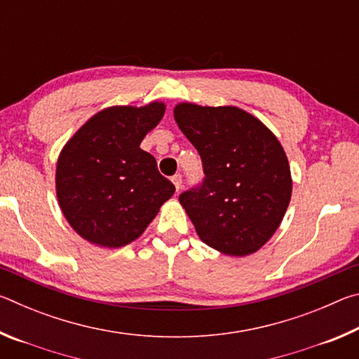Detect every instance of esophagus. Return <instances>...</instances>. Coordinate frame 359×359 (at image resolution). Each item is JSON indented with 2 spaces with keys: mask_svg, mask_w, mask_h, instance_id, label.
<instances>
[{
  "mask_svg": "<svg viewBox=\"0 0 359 359\" xmlns=\"http://www.w3.org/2000/svg\"><path fill=\"white\" fill-rule=\"evenodd\" d=\"M172 184H174V187H175V190H180L182 188V175L180 174H175V175H172Z\"/></svg>",
  "mask_w": 359,
  "mask_h": 359,
  "instance_id": "1",
  "label": "esophagus"
}]
</instances>
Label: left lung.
<instances>
[{"label":"left lung","instance_id":"1","mask_svg":"<svg viewBox=\"0 0 359 359\" xmlns=\"http://www.w3.org/2000/svg\"><path fill=\"white\" fill-rule=\"evenodd\" d=\"M179 128L198 150L204 179L179 201L209 247L245 257L282 223L291 198L288 158L277 137L234 106L174 109Z\"/></svg>","mask_w":359,"mask_h":359}]
</instances>
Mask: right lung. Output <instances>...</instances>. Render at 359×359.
<instances>
[{
  "instance_id": "obj_1",
  "label": "right lung",
  "mask_w": 359,
  "mask_h": 359,
  "mask_svg": "<svg viewBox=\"0 0 359 359\" xmlns=\"http://www.w3.org/2000/svg\"><path fill=\"white\" fill-rule=\"evenodd\" d=\"M165 114L163 102L115 106L93 115L57 163V196L66 220L92 244L117 248L144 233L175 191L142 139Z\"/></svg>"
}]
</instances>
